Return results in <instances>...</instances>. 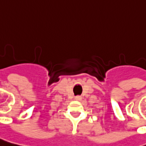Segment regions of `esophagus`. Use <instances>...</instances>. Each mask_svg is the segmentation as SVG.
I'll use <instances>...</instances> for the list:
<instances>
[{
    "label": "esophagus",
    "instance_id": "1",
    "mask_svg": "<svg viewBox=\"0 0 146 146\" xmlns=\"http://www.w3.org/2000/svg\"><path fill=\"white\" fill-rule=\"evenodd\" d=\"M75 99H76L77 101H80V100L82 99V97H81V96H79V95H78V96H76V97H75Z\"/></svg>",
    "mask_w": 146,
    "mask_h": 146
}]
</instances>
